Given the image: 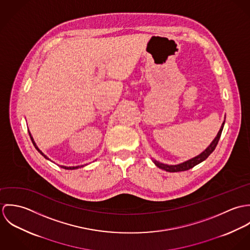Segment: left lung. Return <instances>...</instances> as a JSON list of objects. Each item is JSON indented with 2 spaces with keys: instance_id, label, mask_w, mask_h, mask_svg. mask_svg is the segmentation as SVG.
<instances>
[{
  "instance_id": "1",
  "label": "left lung",
  "mask_w": 250,
  "mask_h": 250,
  "mask_svg": "<svg viewBox=\"0 0 250 250\" xmlns=\"http://www.w3.org/2000/svg\"><path fill=\"white\" fill-rule=\"evenodd\" d=\"M224 123H225V121H223V123H222V125H221V127H220V129H219V131H218V133H217V135H216V137L214 138V141L212 142V143H211L201 154H199L198 156H196V157H194V158H192V159H190V160H188V161H186V162H184V163H181V164H179V165H174V166L165 165V164H162V163L157 162L156 160H153L154 164H155L159 168H162V169H164V170H166V171H168V172L185 171V170H188V169L192 168V167H195L196 165H198V164L202 163L203 161H205V160L213 153V151L215 149V147H216V145H217V143H218V141H219V139H220V136H221V133H222V130H223Z\"/></svg>"
}]
</instances>
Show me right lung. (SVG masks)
Returning <instances> with one entry per match:
<instances>
[{"mask_svg":"<svg viewBox=\"0 0 250 250\" xmlns=\"http://www.w3.org/2000/svg\"><path fill=\"white\" fill-rule=\"evenodd\" d=\"M29 134H30V137H31V140H32V142H33V143H34V145H35V147H36V150H37V151H38V152H39V153H40V154H41V155H42V156H43V157H44V158H45V159H47V160H49V158H48V157H47V156H46V155H44V154H43V153H42V151H41V150H39V149H38V147H37V146H36V143H35V141H34V139H33V137H32V136H31V133H29ZM61 167H62V168H65V169H76V168H79V167H83V166H78V167H64V166H61Z\"/></svg>","mask_w":250,"mask_h":250,"instance_id":"right-lung-1","label":"right lung"}]
</instances>
